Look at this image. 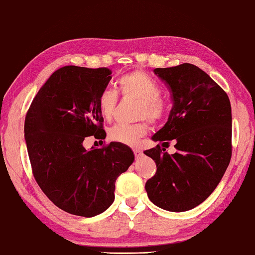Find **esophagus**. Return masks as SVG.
<instances>
[{
  "label": "esophagus",
  "instance_id": "obj_1",
  "mask_svg": "<svg viewBox=\"0 0 255 255\" xmlns=\"http://www.w3.org/2000/svg\"><path fill=\"white\" fill-rule=\"evenodd\" d=\"M132 151H133L134 157H136V158H140L142 156V151L139 148H133Z\"/></svg>",
  "mask_w": 255,
  "mask_h": 255
}]
</instances>
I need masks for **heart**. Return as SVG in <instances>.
<instances>
[{
	"label": "heart",
	"mask_w": 255,
	"mask_h": 255,
	"mask_svg": "<svg viewBox=\"0 0 255 255\" xmlns=\"http://www.w3.org/2000/svg\"><path fill=\"white\" fill-rule=\"evenodd\" d=\"M118 87L124 96L137 99V117L147 118L149 122L158 124L166 118L169 104L160 96L161 87L159 83L148 74L134 71L124 75L118 79ZM98 108L106 119H112L118 105V95L111 88H105L97 98ZM148 124L141 121L134 124H118L109 129L108 137L115 142L127 146H136L147 133Z\"/></svg>",
	"instance_id": "heart-1"
}]
</instances>
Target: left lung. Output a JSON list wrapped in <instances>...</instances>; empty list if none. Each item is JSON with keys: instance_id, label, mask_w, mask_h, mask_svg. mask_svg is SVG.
<instances>
[{"instance_id": "obj_1", "label": "left lung", "mask_w": 255, "mask_h": 255, "mask_svg": "<svg viewBox=\"0 0 255 255\" xmlns=\"http://www.w3.org/2000/svg\"><path fill=\"white\" fill-rule=\"evenodd\" d=\"M170 89L173 106L154 141L176 140L173 154L157 144L143 153L157 171L146 182L148 198L159 208L188 211L210 196L232 154V115L227 93L196 65L156 68Z\"/></svg>"}]
</instances>
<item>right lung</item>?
I'll list each match as a JSON object with an SVG mask.
<instances>
[{
  "label": "right lung",
  "mask_w": 255,
  "mask_h": 255,
  "mask_svg": "<svg viewBox=\"0 0 255 255\" xmlns=\"http://www.w3.org/2000/svg\"><path fill=\"white\" fill-rule=\"evenodd\" d=\"M107 67L64 66L55 71L26 113L25 140L33 176L55 206L91 218L114 202L115 182L133 162L119 142L86 150L84 139H105L97 98L112 79Z\"/></svg>",
  "instance_id": "1"
}]
</instances>
